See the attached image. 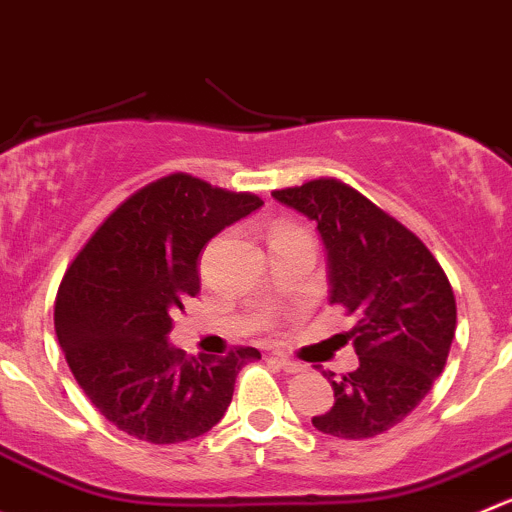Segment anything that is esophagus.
<instances>
[{"label": "esophagus", "instance_id": "34e87169", "mask_svg": "<svg viewBox=\"0 0 512 512\" xmlns=\"http://www.w3.org/2000/svg\"><path fill=\"white\" fill-rule=\"evenodd\" d=\"M272 362H277V365H280V370L290 372V375H297V372H302V370H305V367H302L300 362L290 360V357H282V355L272 357Z\"/></svg>", "mask_w": 512, "mask_h": 512}]
</instances>
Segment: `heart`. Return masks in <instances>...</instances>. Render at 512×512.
<instances>
[{
	"mask_svg": "<svg viewBox=\"0 0 512 512\" xmlns=\"http://www.w3.org/2000/svg\"><path fill=\"white\" fill-rule=\"evenodd\" d=\"M292 232H305V230H300V227L287 225V222H282V225H277L275 230H272V237H277V235H292Z\"/></svg>",
	"mask_w": 512,
	"mask_h": 512,
	"instance_id": "1",
	"label": "heart"
}]
</instances>
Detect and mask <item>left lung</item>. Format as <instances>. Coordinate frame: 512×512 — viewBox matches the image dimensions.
Segmentation results:
<instances>
[{"label": "left lung", "instance_id": "1", "mask_svg": "<svg viewBox=\"0 0 512 512\" xmlns=\"http://www.w3.org/2000/svg\"><path fill=\"white\" fill-rule=\"evenodd\" d=\"M315 220L330 262V302L355 317L342 335L360 367L322 372L335 405L312 418L320 433L367 440L403 423L448 362L458 307L448 275L415 232L335 177L272 192Z\"/></svg>", "mask_w": 512, "mask_h": 512}]
</instances>
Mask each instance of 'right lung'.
I'll return each mask as SVG.
<instances>
[{"instance_id": "1", "label": "right lung", "mask_w": 512, "mask_h": 512, "mask_svg": "<svg viewBox=\"0 0 512 512\" xmlns=\"http://www.w3.org/2000/svg\"><path fill=\"white\" fill-rule=\"evenodd\" d=\"M262 205L252 192L172 172L104 217L59 282L54 330L74 380L122 433L152 445L215 428L255 347L187 357L167 342L172 315L200 292L197 257Z\"/></svg>"}]
</instances>
